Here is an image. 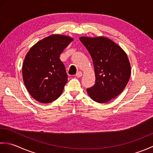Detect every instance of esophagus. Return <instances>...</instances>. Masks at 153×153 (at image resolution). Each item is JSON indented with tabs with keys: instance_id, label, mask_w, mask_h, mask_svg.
<instances>
[{
	"instance_id": "esophagus-1",
	"label": "esophagus",
	"mask_w": 153,
	"mask_h": 153,
	"mask_svg": "<svg viewBox=\"0 0 153 153\" xmlns=\"http://www.w3.org/2000/svg\"><path fill=\"white\" fill-rule=\"evenodd\" d=\"M82 75H83V74H82V71H78V72H77V73L76 74V76L77 77H81L82 76Z\"/></svg>"
}]
</instances>
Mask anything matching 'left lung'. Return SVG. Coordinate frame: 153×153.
<instances>
[{
    "label": "left lung",
    "mask_w": 153,
    "mask_h": 153,
    "mask_svg": "<svg viewBox=\"0 0 153 153\" xmlns=\"http://www.w3.org/2000/svg\"><path fill=\"white\" fill-rule=\"evenodd\" d=\"M92 58L95 83L87 89L91 99L106 103L121 93L128 84L131 66L126 52L110 39L103 37H79Z\"/></svg>",
    "instance_id": "left-lung-1"
}]
</instances>
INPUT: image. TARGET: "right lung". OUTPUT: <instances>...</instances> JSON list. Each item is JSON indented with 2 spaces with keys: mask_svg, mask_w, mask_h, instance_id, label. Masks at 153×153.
Returning <instances> with one entry per match:
<instances>
[{
  "mask_svg": "<svg viewBox=\"0 0 153 153\" xmlns=\"http://www.w3.org/2000/svg\"><path fill=\"white\" fill-rule=\"evenodd\" d=\"M74 38L53 34L39 41L25 55L22 65L23 80L37 101L49 103L63 91L68 76L60 55Z\"/></svg>",
  "mask_w": 153,
  "mask_h": 153,
  "instance_id": "1",
  "label": "right lung"
}]
</instances>
